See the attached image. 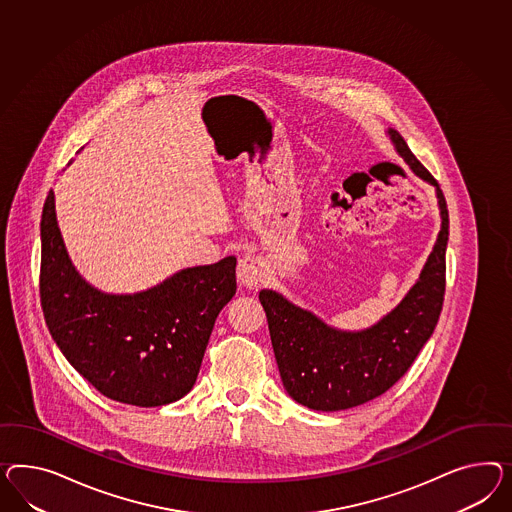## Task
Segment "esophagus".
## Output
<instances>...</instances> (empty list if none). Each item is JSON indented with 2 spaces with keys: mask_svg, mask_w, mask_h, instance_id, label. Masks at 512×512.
<instances>
[{
  "mask_svg": "<svg viewBox=\"0 0 512 512\" xmlns=\"http://www.w3.org/2000/svg\"><path fill=\"white\" fill-rule=\"evenodd\" d=\"M236 276H238V281L248 289L259 287L266 277L263 259L257 255H249V253L244 255L236 266Z\"/></svg>",
  "mask_w": 512,
  "mask_h": 512,
  "instance_id": "1",
  "label": "esophagus"
}]
</instances>
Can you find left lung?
Listing matches in <instances>:
<instances>
[{
  "label": "left lung",
  "instance_id": "obj_1",
  "mask_svg": "<svg viewBox=\"0 0 512 512\" xmlns=\"http://www.w3.org/2000/svg\"><path fill=\"white\" fill-rule=\"evenodd\" d=\"M387 134L415 175L436 188L442 216L434 249L401 304L371 328L345 332L328 326L279 292H259L283 386L294 401L311 410H346L386 393L410 369L442 313L449 240L447 203L440 184L415 158L401 134L393 128Z\"/></svg>",
  "mask_w": 512,
  "mask_h": 512
}]
</instances>
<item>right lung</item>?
<instances>
[{
    "label": "right lung",
    "mask_w": 512,
    "mask_h": 512,
    "mask_svg": "<svg viewBox=\"0 0 512 512\" xmlns=\"http://www.w3.org/2000/svg\"><path fill=\"white\" fill-rule=\"evenodd\" d=\"M41 244L42 313L70 365L111 401L152 408L182 399L235 296V257L184 268L149 291H98L70 261L54 192L42 208Z\"/></svg>",
    "instance_id": "1"
}]
</instances>
